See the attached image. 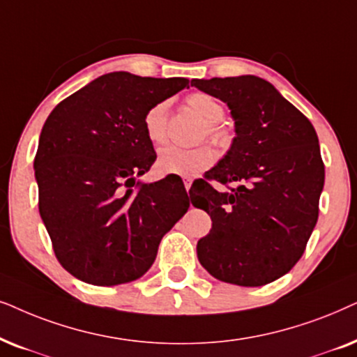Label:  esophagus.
<instances>
[{
  "mask_svg": "<svg viewBox=\"0 0 357 357\" xmlns=\"http://www.w3.org/2000/svg\"><path fill=\"white\" fill-rule=\"evenodd\" d=\"M191 184H192L191 179H186V181H184V188H186V191H189V189H191Z\"/></svg>",
  "mask_w": 357,
  "mask_h": 357,
  "instance_id": "esophagus-1",
  "label": "esophagus"
}]
</instances>
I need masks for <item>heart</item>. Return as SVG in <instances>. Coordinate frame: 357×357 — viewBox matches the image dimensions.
Returning a JSON list of instances; mask_svg holds the SVG:
<instances>
[{
    "label": "heart",
    "mask_w": 357,
    "mask_h": 357,
    "mask_svg": "<svg viewBox=\"0 0 357 357\" xmlns=\"http://www.w3.org/2000/svg\"><path fill=\"white\" fill-rule=\"evenodd\" d=\"M186 102L194 112L206 121L202 137H208L218 146L225 145L228 142V132L220 123L225 116V109L222 104L206 93L189 94ZM144 127L146 137L153 144H163L166 140V129H168V104L158 102L151 106L144 117ZM213 161H215V151L207 144L192 146V149L165 145L156 156V166L160 171L179 176H196L211 168Z\"/></svg>",
    "instance_id": "obj_1"
}]
</instances>
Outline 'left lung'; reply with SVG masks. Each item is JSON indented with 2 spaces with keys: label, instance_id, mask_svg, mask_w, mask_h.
<instances>
[{
  "label": "left lung",
  "instance_id": "left-lung-1",
  "mask_svg": "<svg viewBox=\"0 0 357 357\" xmlns=\"http://www.w3.org/2000/svg\"><path fill=\"white\" fill-rule=\"evenodd\" d=\"M191 84L227 102L236 132L228 153L194 188L192 206L212 218L197 258L218 281L264 286L296 266L318 220L325 165L317 132L258 76ZM211 181L227 191L217 192Z\"/></svg>",
  "mask_w": 357,
  "mask_h": 357
}]
</instances>
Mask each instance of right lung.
Returning a JSON list of instances; mask_svg holds the SVG:
<instances>
[{
  "instance_id": "1",
  "label": "right lung",
  "mask_w": 357,
  "mask_h": 357,
  "mask_svg": "<svg viewBox=\"0 0 357 357\" xmlns=\"http://www.w3.org/2000/svg\"><path fill=\"white\" fill-rule=\"evenodd\" d=\"M186 86V78L114 71L47 117L34 158L39 212L56 259L79 281L116 286L139 279L189 208L181 186L135 181L156 158L146 111Z\"/></svg>"
}]
</instances>
